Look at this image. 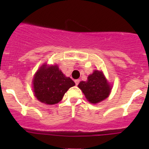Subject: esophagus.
Wrapping results in <instances>:
<instances>
[{
  "label": "esophagus",
  "mask_w": 149,
  "mask_h": 149,
  "mask_svg": "<svg viewBox=\"0 0 149 149\" xmlns=\"http://www.w3.org/2000/svg\"><path fill=\"white\" fill-rule=\"evenodd\" d=\"M74 82H75V83H76V85H78V84H79V83H80V79H76V80H75Z\"/></svg>",
  "instance_id": "34e87169"
}]
</instances>
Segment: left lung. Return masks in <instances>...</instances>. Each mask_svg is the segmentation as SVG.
Here are the masks:
<instances>
[{
  "label": "left lung",
  "mask_w": 149,
  "mask_h": 149,
  "mask_svg": "<svg viewBox=\"0 0 149 149\" xmlns=\"http://www.w3.org/2000/svg\"><path fill=\"white\" fill-rule=\"evenodd\" d=\"M78 88L82 90L90 103L97 104L110 95L111 86L108 83L102 71L95 70L88 77L87 81H81Z\"/></svg>",
  "instance_id": "obj_1"
}]
</instances>
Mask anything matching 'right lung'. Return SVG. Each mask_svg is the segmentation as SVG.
Here are the masks:
<instances>
[{"mask_svg":"<svg viewBox=\"0 0 149 149\" xmlns=\"http://www.w3.org/2000/svg\"><path fill=\"white\" fill-rule=\"evenodd\" d=\"M34 95L42 103L52 105L59 103L64 94L75 83L66 77L57 65H42L34 75Z\"/></svg>","mask_w":149,"mask_h":149,"instance_id":"obj_1","label":"right lung"}]
</instances>
